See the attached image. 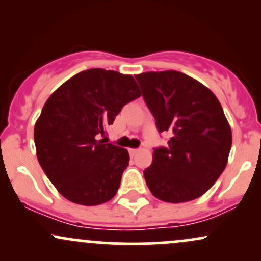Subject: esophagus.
<instances>
[{
	"label": "esophagus",
	"mask_w": 261,
	"mask_h": 261,
	"mask_svg": "<svg viewBox=\"0 0 261 261\" xmlns=\"http://www.w3.org/2000/svg\"><path fill=\"white\" fill-rule=\"evenodd\" d=\"M139 151L140 149H137V148H130L128 149V153H130L131 157H134V155H136L137 153H139Z\"/></svg>",
	"instance_id": "1"
}]
</instances>
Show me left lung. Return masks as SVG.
I'll use <instances>...</instances> for the list:
<instances>
[{"mask_svg": "<svg viewBox=\"0 0 261 261\" xmlns=\"http://www.w3.org/2000/svg\"><path fill=\"white\" fill-rule=\"evenodd\" d=\"M158 133L172 134L153 151L143 176L151 193L167 202L197 199L226 168L232 131L220 101L207 87L178 71L136 74Z\"/></svg>", "mask_w": 261, "mask_h": 261, "instance_id": "8db88e82", "label": "left lung"}]
</instances>
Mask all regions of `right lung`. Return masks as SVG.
<instances>
[{"mask_svg":"<svg viewBox=\"0 0 261 261\" xmlns=\"http://www.w3.org/2000/svg\"><path fill=\"white\" fill-rule=\"evenodd\" d=\"M140 95L133 76L103 68L74 74L50 95L35 122L34 142L41 168L62 196L85 206L115 196L130 157L99 137Z\"/></svg>","mask_w":261,"mask_h":261,"instance_id":"add662e5","label":"right lung"}]
</instances>
